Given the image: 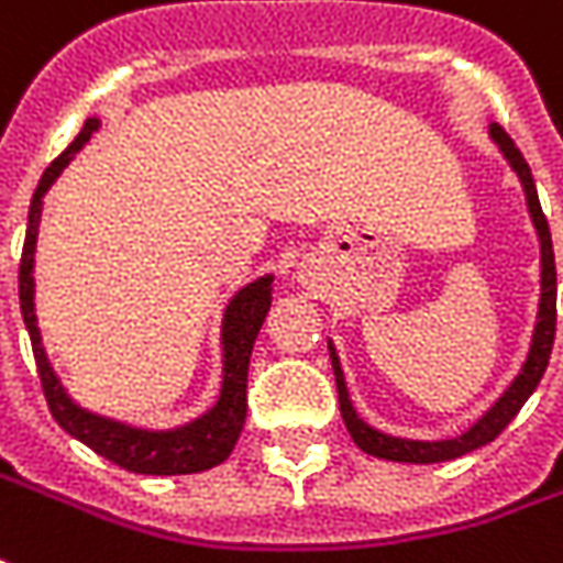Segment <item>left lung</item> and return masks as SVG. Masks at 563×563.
Listing matches in <instances>:
<instances>
[{
	"label": "left lung",
	"instance_id": "8db88e82",
	"mask_svg": "<svg viewBox=\"0 0 563 563\" xmlns=\"http://www.w3.org/2000/svg\"><path fill=\"white\" fill-rule=\"evenodd\" d=\"M487 133H490L494 145L500 148V155L506 158V164H509L515 176H518L521 188H525L530 222H533L537 238H540V305H537V325H533V335H530L528 360L521 365V372L512 377V384L497 396V402L490 405L470 430H463L460 435H451V439H402V435H390V432L375 430L372 423H365V420L356 415V408L350 402L347 380H344V372H341L338 350L335 344L329 341V356H332V372H335L341 418H344V427H347L350 439L363 448L365 454H372V457L396 460V463H442V460H457L463 457V454L475 451V448L494 442V439L509 427V420L521 411V405L528 402L530 393L537 390V384L542 380V372H545V365H549V356H552L558 317V274L549 222H545V216H542L540 198H537V186H533V176H530V167L528 161H525V155L515 148L512 140H509L497 124H490Z\"/></svg>",
	"mask_w": 563,
	"mask_h": 563
}]
</instances>
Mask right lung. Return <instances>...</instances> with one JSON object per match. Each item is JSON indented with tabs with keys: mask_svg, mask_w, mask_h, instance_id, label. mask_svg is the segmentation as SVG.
I'll list each match as a JSON object with an SVG mask.
<instances>
[{
	"mask_svg": "<svg viewBox=\"0 0 563 563\" xmlns=\"http://www.w3.org/2000/svg\"><path fill=\"white\" fill-rule=\"evenodd\" d=\"M100 131V118H88L85 128L60 158L51 164L45 176L38 179L33 203H30V222H26V241L21 255V313L26 322V332L33 341V356L42 377V390L48 399L54 420L60 423L69 435L85 442L90 451L100 457L112 460L121 470H131L140 475H191L213 470L228 454L234 451L241 439L243 420H246V372H250V356L262 322L271 310V292H274V277L265 274L258 280L246 283L243 289L231 295L222 313V390L213 408L188 420L183 427L170 430H148V427H133L124 420L103 418L97 411H88L66 393L60 377L51 365L48 353L42 347V332L35 320V241H38V222H42V207L48 188L57 183L63 167L76 158V152L85 148L93 133Z\"/></svg>",
	"mask_w": 563,
	"mask_h": 563,
	"instance_id": "obj_1",
	"label": "right lung"
}]
</instances>
